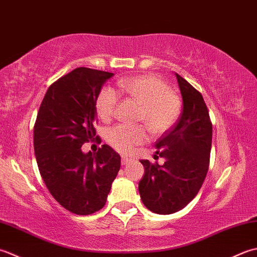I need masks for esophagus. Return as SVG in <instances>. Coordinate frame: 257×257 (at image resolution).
Returning a JSON list of instances; mask_svg holds the SVG:
<instances>
[{
	"instance_id": "1",
	"label": "esophagus",
	"mask_w": 257,
	"mask_h": 257,
	"mask_svg": "<svg viewBox=\"0 0 257 257\" xmlns=\"http://www.w3.org/2000/svg\"><path fill=\"white\" fill-rule=\"evenodd\" d=\"M121 160H122V165H126L127 163H130L131 161H132V159L128 158V156H126V155H122Z\"/></svg>"
}]
</instances>
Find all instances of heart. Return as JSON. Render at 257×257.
Here are the masks:
<instances>
[{
	"label": "heart",
	"mask_w": 257,
	"mask_h": 257,
	"mask_svg": "<svg viewBox=\"0 0 257 257\" xmlns=\"http://www.w3.org/2000/svg\"><path fill=\"white\" fill-rule=\"evenodd\" d=\"M119 93L141 104L138 121L144 122L153 135H162L174 126L182 112L181 97L170 85L155 75H141L123 78L117 83ZM118 103L113 88L104 87L97 94L95 109L99 118L108 122ZM144 125L118 124L107 131L106 141L114 150L130 153L135 146L149 140Z\"/></svg>",
	"instance_id": "b5f03b06"
}]
</instances>
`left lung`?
I'll return each instance as SVG.
<instances>
[{"label": "left lung", "instance_id": "1", "mask_svg": "<svg viewBox=\"0 0 257 257\" xmlns=\"http://www.w3.org/2000/svg\"><path fill=\"white\" fill-rule=\"evenodd\" d=\"M175 75L183 111L177 123L155 144L164 164L141 160L145 172L139 183L140 195L144 205L156 214H172L185 207L200 191L209 165L212 122L207 106L195 87Z\"/></svg>", "mask_w": 257, "mask_h": 257}]
</instances>
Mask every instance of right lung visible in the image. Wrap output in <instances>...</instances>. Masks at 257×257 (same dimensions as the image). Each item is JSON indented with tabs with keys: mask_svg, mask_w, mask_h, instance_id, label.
I'll return each instance as SVG.
<instances>
[{
	"mask_svg": "<svg viewBox=\"0 0 257 257\" xmlns=\"http://www.w3.org/2000/svg\"><path fill=\"white\" fill-rule=\"evenodd\" d=\"M114 74L77 67L46 91L34 125V153L46 187L61 205L90 215L105 205L121 156L103 144L95 153L82 145L96 136L95 99Z\"/></svg>",
	"mask_w": 257,
	"mask_h": 257,
	"instance_id": "obj_1",
	"label": "right lung"
}]
</instances>
